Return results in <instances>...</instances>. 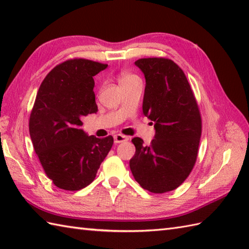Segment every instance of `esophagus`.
<instances>
[{"instance_id":"34e87169","label":"esophagus","mask_w":249,"mask_h":249,"mask_svg":"<svg viewBox=\"0 0 249 249\" xmlns=\"http://www.w3.org/2000/svg\"><path fill=\"white\" fill-rule=\"evenodd\" d=\"M129 138L127 136H124V135H121L118 134L114 136V142L115 143H121V142H124V141H127Z\"/></svg>"}]
</instances>
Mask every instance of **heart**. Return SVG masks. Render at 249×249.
I'll use <instances>...</instances> for the list:
<instances>
[{
  "label": "heart",
  "instance_id": "1",
  "mask_svg": "<svg viewBox=\"0 0 249 249\" xmlns=\"http://www.w3.org/2000/svg\"><path fill=\"white\" fill-rule=\"evenodd\" d=\"M136 80H140V79L136 75H134V73H130L128 71L121 72L119 76V83L121 87H123V86H125V84H128L130 82H134Z\"/></svg>",
  "mask_w": 249,
  "mask_h": 249
}]
</instances>
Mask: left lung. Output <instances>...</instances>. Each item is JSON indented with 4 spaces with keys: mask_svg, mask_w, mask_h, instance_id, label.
Listing matches in <instances>:
<instances>
[{
    "mask_svg": "<svg viewBox=\"0 0 249 249\" xmlns=\"http://www.w3.org/2000/svg\"><path fill=\"white\" fill-rule=\"evenodd\" d=\"M145 77L142 110L154 122L150 145L136 137L131 173L142 188L162 194L178 188L197 160L201 115L184 71L172 60L147 57L135 62Z\"/></svg>",
    "mask_w": 249,
    "mask_h": 249,
    "instance_id": "8db88e82",
    "label": "left lung"
}]
</instances>
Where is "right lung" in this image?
<instances>
[{"instance_id": "obj_1", "label": "right lung", "mask_w": 249, "mask_h": 249, "mask_svg": "<svg viewBox=\"0 0 249 249\" xmlns=\"http://www.w3.org/2000/svg\"><path fill=\"white\" fill-rule=\"evenodd\" d=\"M107 64L86 59L56 65L41 82L30 115V136L39 161L56 187L80 190L91 184L113 144L80 128L97 112L94 79Z\"/></svg>"}]
</instances>
